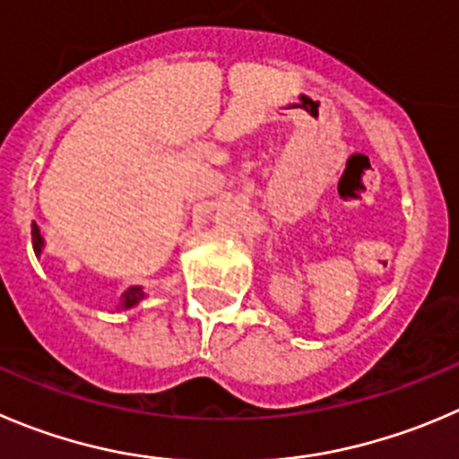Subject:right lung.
I'll list each match as a JSON object with an SVG mask.
<instances>
[{
  "instance_id": "right-lung-1",
  "label": "right lung",
  "mask_w": 459,
  "mask_h": 459,
  "mask_svg": "<svg viewBox=\"0 0 459 459\" xmlns=\"http://www.w3.org/2000/svg\"><path fill=\"white\" fill-rule=\"evenodd\" d=\"M30 234H33V250H36V255H40V252H42V237H40V230H38L36 222H33V227H30ZM142 298H143L142 288H139V286L128 288V290L124 292V298H121V308L134 307V304H137Z\"/></svg>"
}]
</instances>
